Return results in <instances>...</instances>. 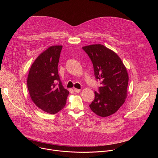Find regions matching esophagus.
<instances>
[{"label": "esophagus", "instance_id": "34e87169", "mask_svg": "<svg viewBox=\"0 0 158 158\" xmlns=\"http://www.w3.org/2000/svg\"><path fill=\"white\" fill-rule=\"evenodd\" d=\"M80 91H81L80 89H76V88H74V91L75 93H79V92H80Z\"/></svg>", "mask_w": 158, "mask_h": 158}]
</instances>
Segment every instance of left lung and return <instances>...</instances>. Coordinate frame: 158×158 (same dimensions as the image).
Wrapping results in <instances>:
<instances>
[{
	"label": "left lung",
	"instance_id": "obj_1",
	"mask_svg": "<svg viewBox=\"0 0 158 158\" xmlns=\"http://www.w3.org/2000/svg\"><path fill=\"white\" fill-rule=\"evenodd\" d=\"M91 59L96 79L100 80L99 93L89 105L96 114L107 117L115 113L124 103L129 81L126 67L114 51L101 44L82 48Z\"/></svg>",
	"mask_w": 158,
	"mask_h": 158
}]
</instances>
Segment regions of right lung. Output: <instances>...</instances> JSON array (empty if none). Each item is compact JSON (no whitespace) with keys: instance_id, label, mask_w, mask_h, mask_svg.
<instances>
[{"instance_id":"obj_1","label":"right lung","mask_w":158,"mask_h":158,"mask_svg":"<svg viewBox=\"0 0 158 158\" xmlns=\"http://www.w3.org/2000/svg\"><path fill=\"white\" fill-rule=\"evenodd\" d=\"M62 48V46H53L42 52L31 65L27 77V88L32 101L51 114L64 107L69 94L58 74Z\"/></svg>"}]
</instances>
